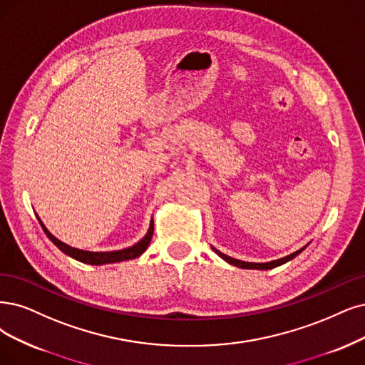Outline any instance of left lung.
I'll list each match as a JSON object with an SVG mask.
<instances>
[{
    "label": "left lung",
    "instance_id": "obj_1",
    "mask_svg": "<svg viewBox=\"0 0 365 365\" xmlns=\"http://www.w3.org/2000/svg\"><path fill=\"white\" fill-rule=\"evenodd\" d=\"M304 250H305V247L301 248V250H298L296 252H293V254H290V255H287V257H282V259H279V260H272V262H269V263H250V262H242V260H236V259H233V257H228V255H225V254H222L221 251L213 248V251L217 252V254L220 255V257H222L225 262H228L230 264H235V266L242 267V269H264V271H266V269H272V267H277V266H279V264H284L286 262L294 259L296 255H298L299 252H302Z\"/></svg>",
    "mask_w": 365,
    "mask_h": 365
}]
</instances>
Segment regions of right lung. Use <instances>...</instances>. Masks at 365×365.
Here are the masks:
<instances>
[{"label": "right lung", "instance_id": "right-lung-1", "mask_svg": "<svg viewBox=\"0 0 365 365\" xmlns=\"http://www.w3.org/2000/svg\"><path fill=\"white\" fill-rule=\"evenodd\" d=\"M40 225H42L43 232L46 233V236L51 239V242L57 248H60V251H63L64 254L71 255L72 259L78 260V262H83L87 264H106V263H117V262H125V260H132V259H137L140 255L147 250L148 244H150L152 236H153V221L150 222V227H148V232L147 235L138 242V244H135L126 250H120V251H110V252H91V251H83V250H78V248H72L69 245H66L64 242L58 240L56 236H52L48 228L43 225V222L40 221V218L37 217Z\"/></svg>", "mask_w": 365, "mask_h": 365}]
</instances>
